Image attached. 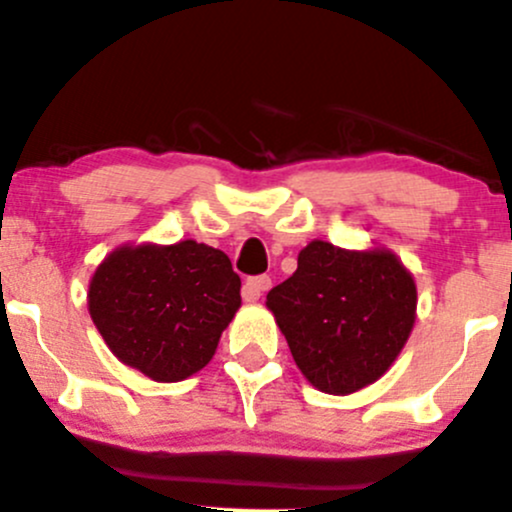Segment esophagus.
<instances>
[{
	"mask_svg": "<svg viewBox=\"0 0 512 512\" xmlns=\"http://www.w3.org/2000/svg\"><path fill=\"white\" fill-rule=\"evenodd\" d=\"M269 286H272V279H269L267 274H260V277H250L243 284V299L245 301H257L262 294H265Z\"/></svg>",
	"mask_w": 512,
	"mask_h": 512,
	"instance_id": "obj_1",
	"label": "esophagus"
}]
</instances>
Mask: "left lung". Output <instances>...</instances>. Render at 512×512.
Segmentation results:
<instances>
[{
  "label": "left lung",
  "mask_w": 512,
  "mask_h": 512,
  "mask_svg": "<svg viewBox=\"0 0 512 512\" xmlns=\"http://www.w3.org/2000/svg\"><path fill=\"white\" fill-rule=\"evenodd\" d=\"M415 282L386 250L347 252L313 240L299 267L267 294L294 362L325 393L379 379L415 323Z\"/></svg>",
  "instance_id": "8db88e82"
}]
</instances>
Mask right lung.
Instances as JSON below:
<instances>
[{"label":"right lung","mask_w":512,"mask_h":512,"mask_svg":"<svg viewBox=\"0 0 512 512\" xmlns=\"http://www.w3.org/2000/svg\"><path fill=\"white\" fill-rule=\"evenodd\" d=\"M238 308L228 255L194 240L119 247L89 284V313L109 350L155 381L206 367Z\"/></svg>","instance_id":"1"}]
</instances>
